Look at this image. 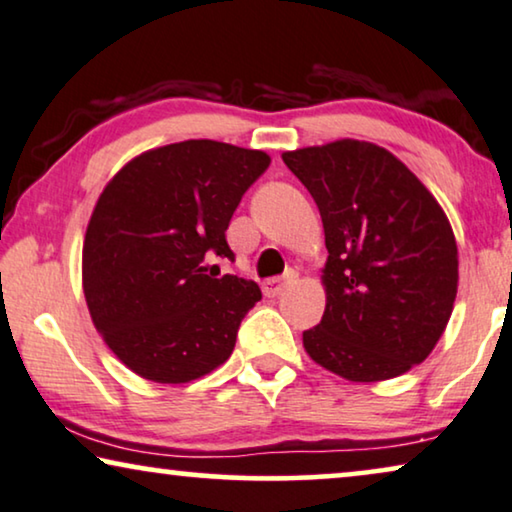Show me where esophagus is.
<instances>
[{
  "instance_id": "34e87169",
  "label": "esophagus",
  "mask_w": 512,
  "mask_h": 512,
  "mask_svg": "<svg viewBox=\"0 0 512 512\" xmlns=\"http://www.w3.org/2000/svg\"><path fill=\"white\" fill-rule=\"evenodd\" d=\"M294 278H297V273H294V271H287L285 276H276V278L264 280V294H266V297H278V294L283 292L285 287L290 285Z\"/></svg>"
}]
</instances>
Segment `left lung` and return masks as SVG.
<instances>
[{
  "instance_id": "8db88e82",
  "label": "left lung",
  "mask_w": 512,
  "mask_h": 512,
  "mask_svg": "<svg viewBox=\"0 0 512 512\" xmlns=\"http://www.w3.org/2000/svg\"><path fill=\"white\" fill-rule=\"evenodd\" d=\"M320 208L327 308L304 331L313 362L352 383L424 362L457 297L459 259L443 208L376 143L343 139L283 153Z\"/></svg>"
}]
</instances>
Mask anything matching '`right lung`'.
I'll use <instances>...</instances> for the list:
<instances>
[{"mask_svg":"<svg viewBox=\"0 0 512 512\" xmlns=\"http://www.w3.org/2000/svg\"><path fill=\"white\" fill-rule=\"evenodd\" d=\"M271 157L192 139L148 150L104 187L83 243V292L106 345L136 376L190 383L232 355L255 280L208 273L234 259L229 220Z\"/></svg>","mask_w":512,"mask_h":512,"instance_id":"add662e5","label":"right lung"}]
</instances>
